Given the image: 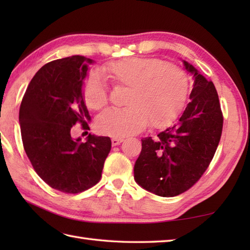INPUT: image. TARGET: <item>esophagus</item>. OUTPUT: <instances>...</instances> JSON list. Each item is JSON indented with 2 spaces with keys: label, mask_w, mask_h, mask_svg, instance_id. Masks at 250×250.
Listing matches in <instances>:
<instances>
[{
  "label": "esophagus",
  "mask_w": 250,
  "mask_h": 250,
  "mask_svg": "<svg viewBox=\"0 0 250 250\" xmlns=\"http://www.w3.org/2000/svg\"><path fill=\"white\" fill-rule=\"evenodd\" d=\"M124 142V139H120V137H114V139H111V145L113 146H117L119 145L120 143Z\"/></svg>",
  "instance_id": "1"
}]
</instances>
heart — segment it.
Listing matches in <instances>:
<instances>
[{"instance_id": "heart-1", "label": "heart", "mask_w": 250, "mask_h": 250, "mask_svg": "<svg viewBox=\"0 0 250 250\" xmlns=\"http://www.w3.org/2000/svg\"><path fill=\"white\" fill-rule=\"evenodd\" d=\"M102 73L117 86L129 87L125 108H108L97 119L99 132L114 137L133 134L149 124L163 128L177 118L187 101L189 82L179 66L157 58H125L106 64ZM83 100L91 109L107 103L106 84L99 74L88 77Z\"/></svg>"}]
</instances>
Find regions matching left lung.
Here are the masks:
<instances>
[{
	"mask_svg": "<svg viewBox=\"0 0 250 250\" xmlns=\"http://www.w3.org/2000/svg\"><path fill=\"white\" fill-rule=\"evenodd\" d=\"M183 63L193 77L191 101L173 126L155 139L142 140L134 164L135 182L164 198L183 193L198 182L215 155L224 124L214 83L189 62Z\"/></svg>",
	"mask_w": 250,
	"mask_h": 250,
	"instance_id": "left-lung-1",
	"label": "left lung"
}]
</instances>
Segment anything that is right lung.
Listing matches in <instances>:
<instances>
[{"label":"right lung","mask_w":250,"mask_h":250,"mask_svg":"<svg viewBox=\"0 0 250 250\" xmlns=\"http://www.w3.org/2000/svg\"><path fill=\"white\" fill-rule=\"evenodd\" d=\"M93 63L83 56L47 63L32 78L20 105L26 156L47 185L64 193L83 192L98 184L111 147L107 136L90 133L83 143L71 135L76 122L84 125L91 120L83 87Z\"/></svg>","instance_id":"add662e5"}]
</instances>
